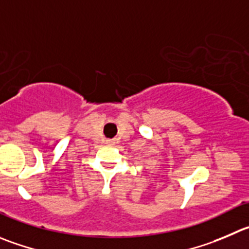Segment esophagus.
I'll list each match as a JSON object with an SVG mask.
<instances>
[{
	"mask_svg": "<svg viewBox=\"0 0 249 249\" xmlns=\"http://www.w3.org/2000/svg\"><path fill=\"white\" fill-rule=\"evenodd\" d=\"M110 143H111V142H110Z\"/></svg>",
	"mask_w": 249,
	"mask_h": 249,
	"instance_id": "34e87169",
	"label": "esophagus"
}]
</instances>
